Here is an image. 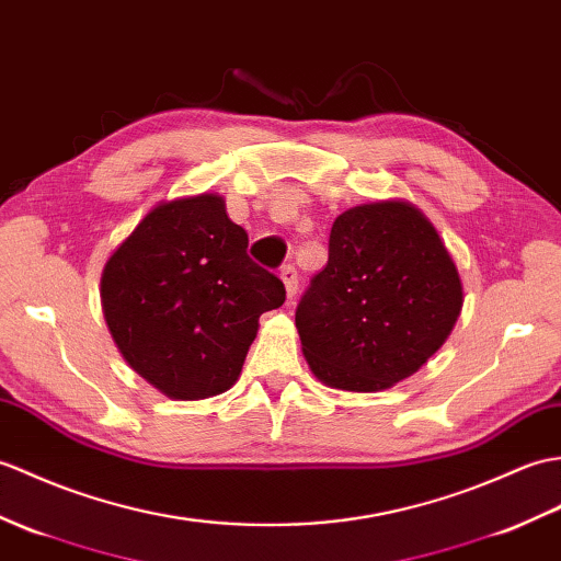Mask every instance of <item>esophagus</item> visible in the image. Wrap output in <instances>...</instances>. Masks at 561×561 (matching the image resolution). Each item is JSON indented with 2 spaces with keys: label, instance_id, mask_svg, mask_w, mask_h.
<instances>
[{
  "label": "esophagus",
  "instance_id": "34e87169",
  "mask_svg": "<svg viewBox=\"0 0 561 561\" xmlns=\"http://www.w3.org/2000/svg\"><path fill=\"white\" fill-rule=\"evenodd\" d=\"M279 277H282V282L286 286V296L294 298L296 291H298V272H296V267L294 265H284L282 272H279Z\"/></svg>",
  "mask_w": 561,
  "mask_h": 561
}]
</instances>
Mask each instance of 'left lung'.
<instances>
[{
  "instance_id": "obj_1",
  "label": "left lung",
  "mask_w": 561,
  "mask_h": 561,
  "mask_svg": "<svg viewBox=\"0 0 561 561\" xmlns=\"http://www.w3.org/2000/svg\"><path fill=\"white\" fill-rule=\"evenodd\" d=\"M463 306L457 265L407 201L356 205L334 219L330 257L296 308L312 375L346 392L407 380L447 342Z\"/></svg>"
}]
</instances>
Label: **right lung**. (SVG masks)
I'll use <instances>...</instances> for the list:
<instances>
[{"mask_svg": "<svg viewBox=\"0 0 561 561\" xmlns=\"http://www.w3.org/2000/svg\"><path fill=\"white\" fill-rule=\"evenodd\" d=\"M249 233L215 193L160 203L102 270V312L128 366L169 399L239 380L263 312L284 304L277 275L245 253Z\"/></svg>", "mask_w": 561, "mask_h": 561, "instance_id": "1", "label": "right lung"}]
</instances>
